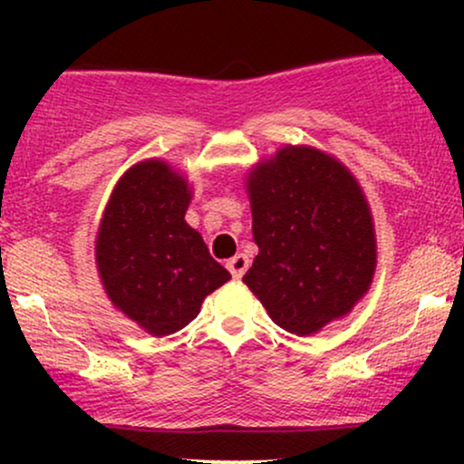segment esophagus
Masks as SVG:
<instances>
[{"label": "esophagus", "instance_id": "1", "mask_svg": "<svg viewBox=\"0 0 464 464\" xmlns=\"http://www.w3.org/2000/svg\"><path fill=\"white\" fill-rule=\"evenodd\" d=\"M248 257L244 253H237L236 257H231L227 262V268H228V273H231L233 276H236V279H239V276H242L244 273H246L248 270Z\"/></svg>", "mask_w": 464, "mask_h": 464}]
</instances>
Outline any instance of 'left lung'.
<instances>
[{
  "mask_svg": "<svg viewBox=\"0 0 464 464\" xmlns=\"http://www.w3.org/2000/svg\"><path fill=\"white\" fill-rule=\"evenodd\" d=\"M257 257L244 284L273 323L312 335L347 316L377 266L371 207L358 179L314 146L279 148L244 179Z\"/></svg>",
  "mask_w": 464,
  "mask_h": 464,
  "instance_id": "left-lung-1",
  "label": "left lung"
}]
</instances>
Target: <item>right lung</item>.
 <instances>
[{"instance_id":"add662e5","label":"right lung","mask_w":464,"mask_h":464,"mask_svg":"<svg viewBox=\"0 0 464 464\" xmlns=\"http://www.w3.org/2000/svg\"><path fill=\"white\" fill-rule=\"evenodd\" d=\"M191 194L188 177L163 159L135 163L111 191L95 236L106 296L157 338L189 324L202 301L231 279L185 222Z\"/></svg>"}]
</instances>
